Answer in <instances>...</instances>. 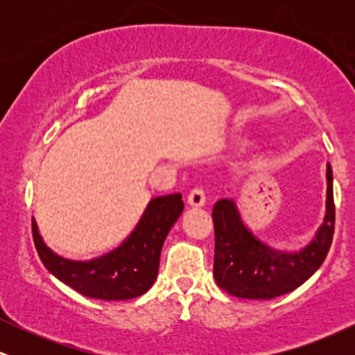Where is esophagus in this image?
Wrapping results in <instances>:
<instances>
[{
	"instance_id": "esophagus-1",
	"label": "esophagus",
	"mask_w": 355,
	"mask_h": 355,
	"mask_svg": "<svg viewBox=\"0 0 355 355\" xmlns=\"http://www.w3.org/2000/svg\"><path fill=\"white\" fill-rule=\"evenodd\" d=\"M187 203L193 209H200V207L205 205V191L202 189H193L187 197Z\"/></svg>"
}]
</instances>
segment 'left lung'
<instances>
[{"mask_svg":"<svg viewBox=\"0 0 355 355\" xmlns=\"http://www.w3.org/2000/svg\"><path fill=\"white\" fill-rule=\"evenodd\" d=\"M325 218L312 242L299 252L268 247L247 229L230 198L215 203L214 277L220 288L240 299H274L295 291L315 274L331 248L336 222L332 168L327 164Z\"/></svg>","mask_w":355,"mask_h":355,"instance_id":"obj_1","label":"left lung"}]
</instances>
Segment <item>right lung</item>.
Listing matches in <instances>:
<instances>
[{
  "label": "right lung",
  "mask_w": 355,
  "mask_h": 355,
  "mask_svg": "<svg viewBox=\"0 0 355 355\" xmlns=\"http://www.w3.org/2000/svg\"><path fill=\"white\" fill-rule=\"evenodd\" d=\"M182 211L180 193L152 198L135 230L120 247L85 262L63 259L46 247L35 218L31 229L36 252L56 279L89 299L128 300L144 295L153 285L162 247Z\"/></svg>",
  "instance_id": "add662e5"
}]
</instances>
